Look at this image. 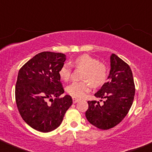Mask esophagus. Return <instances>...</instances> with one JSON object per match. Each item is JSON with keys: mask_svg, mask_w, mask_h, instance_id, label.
<instances>
[{"mask_svg": "<svg viewBox=\"0 0 152 152\" xmlns=\"http://www.w3.org/2000/svg\"><path fill=\"white\" fill-rule=\"evenodd\" d=\"M80 100V99L75 98V97H72V101H73V103H74V104H76V103L79 102Z\"/></svg>", "mask_w": 152, "mask_h": 152, "instance_id": "obj_1", "label": "esophagus"}]
</instances>
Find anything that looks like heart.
<instances>
[{"mask_svg":"<svg viewBox=\"0 0 152 152\" xmlns=\"http://www.w3.org/2000/svg\"><path fill=\"white\" fill-rule=\"evenodd\" d=\"M72 66L78 70H83L82 73V82H72L67 87V93L71 96L83 98L91 91V85L94 87L102 86L107 78V67L104 63L99 62L90 56L82 55L76 58L72 62ZM72 73L71 67L64 64L60 68V78L64 82L70 80Z\"/></svg>","mask_w":152,"mask_h":152,"instance_id":"heart-1","label":"heart"}]
</instances>
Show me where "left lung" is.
<instances>
[{"label": "left lung", "mask_w": 152, "mask_h": 152, "mask_svg": "<svg viewBox=\"0 0 152 152\" xmlns=\"http://www.w3.org/2000/svg\"><path fill=\"white\" fill-rule=\"evenodd\" d=\"M108 79L94 94L97 98L104 99L103 104L89 101V107L85 113L87 121L101 130L113 128L123 121L132 106L135 93L130 66L114 53L110 56Z\"/></svg>", "instance_id": "8db88e82"}]
</instances>
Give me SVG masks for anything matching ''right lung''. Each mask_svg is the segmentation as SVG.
Listing matches in <instances>:
<instances>
[{
  "label": "right lung",
  "instance_id": "right-lung-1",
  "mask_svg": "<svg viewBox=\"0 0 152 152\" xmlns=\"http://www.w3.org/2000/svg\"><path fill=\"white\" fill-rule=\"evenodd\" d=\"M65 60L63 53L42 52L19 70L15 86L18 109L24 122L39 132L57 128L72 104L69 95L59 97L64 89L58 72ZM48 99L50 103H48Z\"/></svg>",
  "mask_w": 152,
  "mask_h": 152
}]
</instances>
